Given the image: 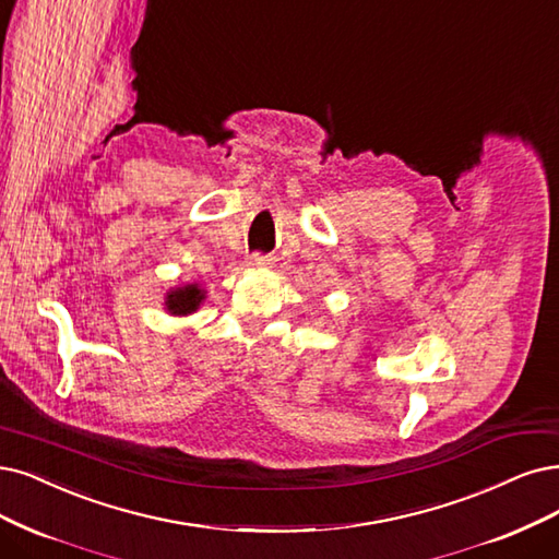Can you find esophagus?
Masks as SVG:
<instances>
[{
	"mask_svg": "<svg viewBox=\"0 0 559 559\" xmlns=\"http://www.w3.org/2000/svg\"><path fill=\"white\" fill-rule=\"evenodd\" d=\"M248 266H255V269L272 266V258H269V255H260V253H255V255L248 258Z\"/></svg>",
	"mask_w": 559,
	"mask_h": 559,
	"instance_id": "esophagus-1",
	"label": "esophagus"
}]
</instances>
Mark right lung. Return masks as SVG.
<instances>
[{
	"mask_svg": "<svg viewBox=\"0 0 559 559\" xmlns=\"http://www.w3.org/2000/svg\"><path fill=\"white\" fill-rule=\"evenodd\" d=\"M204 299H206V290L200 283L175 285L168 293H165V311L175 318L193 316L204 304Z\"/></svg>",
	"mask_w": 559,
	"mask_h": 559,
	"instance_id": "1",
	"label": "right lung"
}]
</instances>
